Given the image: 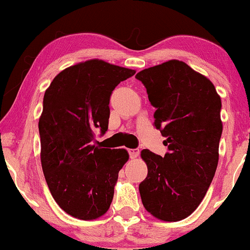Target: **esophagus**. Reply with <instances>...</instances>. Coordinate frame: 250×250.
<instances>
[{
  "instance_id": "obj_1",
  "label": "esophagus",
  "mask_w": 250,
  "mask_h": 250,
  "mask_svg": "<svg viewBox=\"0 0 250 250\" xmlns=\"http://www.w3.org/2000/svg\"><path fill=\"white\" fill-rule=\"evenodd\" d=\"M128 151H129V156H130V159H136V157L140 155L139 149H128Z\"/></svg>"
}]
</instances>
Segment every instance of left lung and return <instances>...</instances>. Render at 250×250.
I'll return each mask as SVG.
<instances>
[{
    "instance_id": "8db88e82",
    "label": "left lung",
    "mask_w": 250,
    "mask_h": 250,
    "mask_svg": "<svg viewBox=\"0 0 250 250\" xmlns=\"http://www.w3.org/2000/svg\"><path fill=\"white\" fill-rule=\"evenodd\" d=\"M147 89L154 125L168 153L160 156L143 149L148 175L139 186L146 210L175 222L199 207L219 162L222 134L221 97L214 84L187 63L170 60L136 74Z\"/></svg>"
}]
</instances>
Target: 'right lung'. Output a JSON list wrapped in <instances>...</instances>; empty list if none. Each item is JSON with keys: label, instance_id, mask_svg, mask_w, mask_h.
I'll return each instance as SVG.
<instances>
[{"label": "right lung", "instance_id": "obj_1", "mask_svg": "<svg viewBox=\"0 0 250 250\" xmlns=\"http://www.w3.org/2000/svg\"><path fill=\"white\" fill-rule=\"evenodd\" d=\"M135 73L93 59L65 68L45 90L39 120L42 170L57 205L76 219L96 220L110 207L129 154L94 139L108 129L111 91Z\"/></svg>", "mask_w": 250, "mask_h": 250}]
</instances>
